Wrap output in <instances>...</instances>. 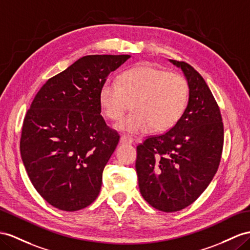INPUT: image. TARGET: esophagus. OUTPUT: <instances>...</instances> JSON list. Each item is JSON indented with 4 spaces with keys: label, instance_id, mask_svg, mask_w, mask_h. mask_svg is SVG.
<instances>
[{
    "label": "esophagus",
    "instance_id": "1",
    "mask_svg": "<svg viewBox=\"0 0 250 250\" xmlns=\"http://www.w3.org/2000/svg\"><path fill=\"white\" fill-rule=\"evenodd\" d=\"M120 143L121 144H133V138L130 136H126V135H121Z\"/></svg>",
    "mask_w": 250,
    "mask_h": 250
}]
</instances>
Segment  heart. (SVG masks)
I'll use <instances>...</instances> for the list:
<instances>
[{"label": "heart", "mask_w": 250, "mask_h": 250, "mask_svg": "<svg viewBox=\"0 0 250 250\" xmlns=\"http://www.w3.org/2000/svg\"><path fill=\"white\" fill-rule=\"evenodd\" d=\"M188 97V83L181 74L140 65L121 74L119 81H105L99 92V104L105 116L116 121L132 101L134 112L116 126L139 134L152 129L167 131L174 126L186 111Z\"/></svg>", "instance_id": "heart-1"}]
</instances>
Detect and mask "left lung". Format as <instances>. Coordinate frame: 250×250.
<instances>
[{
	"label": "left lung",
	"instance_id": "8db88e82",
	"mask_svg": "<svg viewBox=\"0 0 250 250\" xmlns=\"http://www.w3.org/2000/svg\"><path fill=\"white\" fill-rule=\"evenodd\" d=\"M181 67L189 85V101L178 123L137 146L139 190L153 208L175 212L188 207L219 169L224 125L220 107L203 77L190 64Z\"/></svg>",
	"mask_w": 250,
	"mask_h": 250
}]
</instances>
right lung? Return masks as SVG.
I'll use <instances>...</instances> for the list:
<instances>
[{"mask_svg":"<svg viewBox=\"0 0 250 250\" xmlns=\"http://www.w3.org/2000/svg\"><path fill=\"white\" fill-rule=\"evenodd\" d=\"M129 55H91L49 78L24 117L20 152L29 180L63 211L97 198L102 172L119 142L101 116L99 92Z\"/></svg>","mask_w":250,"mask_h":250,"instance_id":"obj_1","label":"right lung"}]
</instances>
